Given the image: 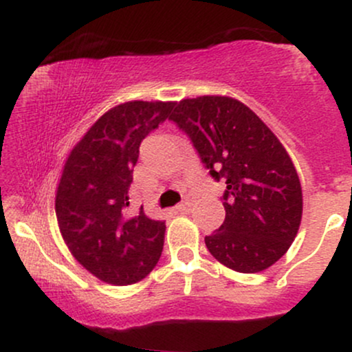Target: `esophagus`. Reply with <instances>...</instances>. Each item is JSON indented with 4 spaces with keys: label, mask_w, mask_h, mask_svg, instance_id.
Returning <instances> with one entry per match:
<instances>
[{
    "label": "esophagus",
    "mask_w": 352,
    "mask_h": 352,
    "mask_svg": "<svg viewBox=\"0 0 352 352\" xmlns=\"http://www.w3.org/2000/svg\"><path fill=\"white\" fill-rule=\"evenodd\" d=\"M190 208H192V201L190 200H185V201H182L180 205H177V212H180V213H188Z\"/></svg>",
    "instance_id": "obj_1"
}]
</instances>
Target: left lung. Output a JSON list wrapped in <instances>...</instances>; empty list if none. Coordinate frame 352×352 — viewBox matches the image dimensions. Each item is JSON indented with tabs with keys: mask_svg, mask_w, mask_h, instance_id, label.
I'll return each mask as SVG.
<instances>
[{
	"mask_svg": "<svg viewBox=\"0 0 352 352\" xmlns=\"http://www.w3.org/2000/svg\"><path fill=\"white\" fill-rule=\"evenodd\" d=\"M188 135L201 164L225 180V220L205 236L208 252L240 273L276 263L301 223L296 168L276 135L240 100L201 96L175 104L168 117Z\"/></svg>",
	"mask_w": 352,
	"mask_h": 352,
	"instance_id": "8db88e82",
	"label": "left lung"
}]
</instances>
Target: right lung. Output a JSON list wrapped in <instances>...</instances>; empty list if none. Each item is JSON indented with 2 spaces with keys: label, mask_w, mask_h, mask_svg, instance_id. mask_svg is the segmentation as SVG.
<instances>
[{
  "label": "right lung",
  "mask_w": 352,
  "mask_h": 352,
  "mask_svg": "<svg viewBox=\"0 0 352 352\" xmlns=\"http://www.w3.org/2000/svg\"><path fill=\"white\" fill-rule=\"evenodd\" d=\"M173 102L120 104L72 148L64 165L56 217L67 248L111 285L144 280L164 250L165 221L131 210L132 172L142 140L168 119Z\"/></svg>",
  "instance_id": "right-lung-1"
}]
</instances>
